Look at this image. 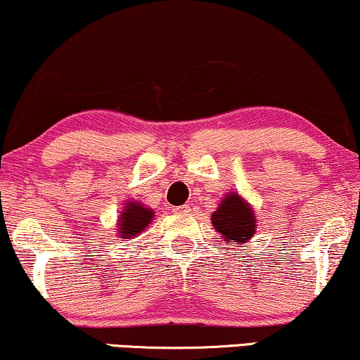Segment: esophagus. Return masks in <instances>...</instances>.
<instances>
[{
	"label": "esophagus",
	"mask_w": 360,
	"mask_h": 360,
	"mask_svg": "<svg viewBox=\"0 0 360 360\" xmlns=\"http://www.w3.org/2000/svg\"><path fill=\"white\" fill-rule=\"evenodd\" d=\"M191 211V207L188 204H184V206H177V207H172V212L174 214H188Z\"/></svg>",
	"instance_id": "obj_1"
}]
</instances>
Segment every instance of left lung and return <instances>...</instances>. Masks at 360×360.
Returning <instances> with one entry per match:
<instances>
[{"instance_id":"obj_1","label":"left lung","mask_w":360,"mask_h":360,"mask_svg":"<svg viewBox=\"0 0 360 360\" xmlns=\"http://www.w3.org/2000/svg\"><path fill=\"white\" fill-rule=\"evenodd\" d=\"M214 229L224 236L227 243L243 244L248 243L256 233L252 209L244 202L239 194H229L219 204L211 217Z\"/></svg>"}]
</instances>
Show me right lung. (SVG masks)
<instances>
[{"label":"right lung","mask_w":360,"mask_h":360,"mask_svg":"<svg viewBox=\"0 0 360 360\" xmlns=\"http://www.w3.org/2000/svg\"><path fill=\"white\" fill-rule=\"evenodd\" d=\"M153 214L151 209L141 206L139 202H131L129 206H126L124 211L121 212L120 224H117L120 226V238L131 239L143 233L151 222Z\"/></svg>","instance_id":"add662e5"}]
</instances>
